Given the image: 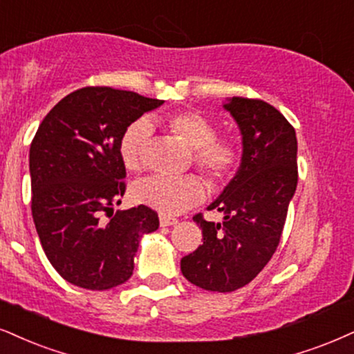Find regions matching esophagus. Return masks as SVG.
I'll return each instance as SVG.
<instances>
[{
  "instance_id": "34e87169",
  "label": "esophagus",
  "mask_w": 354,
  "mask_h": 354,
  "mask_svg": "<svg viewBox=\"0 0 354 354\" xmlns=\"http://www.w3.org/2000/svg\"><path fill=\"white\" fill-rule=\"evenodd\" d=\"M159 223L162 228H165V226H172V225H177L178 220L177 218H170V216H165V215H160L159 218Z\"/></svg>"
}]
</instances>
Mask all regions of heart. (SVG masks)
<instances>
[{
  "instance_id": "obj_1",
  "label": "heart",
  "mask_w": 354,
  "mask_h": 354,
  "mask_svg": "<svg viewBox=\"0 0 354 354\" xmlns=\"http://www.w3.org/2000/svg\"><path fill=\"white\" fill-rule=\"evenodd\" d=\"M167 123L174 134L194 147V162L207 177L208 184L213 189L228 184L241 159L238 142L230 138H216V124L198 111H176L169 115ZM151 134L152 126L147 120L134 121L124 129L118 152L121 162L131 172L144 169ZM133 197L164 215H177L202 202L205 184L198 176L151 177L134 187Z\"/></svg>"
}]
</instances>
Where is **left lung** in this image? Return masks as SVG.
Instances as JSON below:
<instances>
[{"label": "left lung", "mask_w": 354, "mask_h": 354, "mask_svg": "<svg viewBox=\"0 0 354 354\" xmlns=\"http://www.w3.org/2000/svg\"><path fill=\"white\" fill-rule=\"evenodd\" d=\"M225 110L243 136L236 176L208 210L223 215L221 223L194 221L203 244L184 256L187 281L212 292H233L250 283L276 252L287 208L297 189V138L289 121L263 100L228 98Z\"/></svg>", "instance_id": "1"}]
</instances>
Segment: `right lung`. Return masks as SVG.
I'll use <instances>...</instances> for the list:
<instances>
[{"label": "right lung", "mask_w": 354, "mask_h": 354, "mask_svg": "<svg viewBox=\"0 0 354 354\" xmlns=\"http://www.w3.org/2000/svg\"><path fill=\"white\" fill-rule=\"evenodd\" d=\"M164 102L110 86H85L44 118L29 151L32 218L47 259L73 286L106 290L133 276L141 236L159 228L146 205L118 210L126 169L124 129ZM110 211L111 220L102 218Z\"/></svg>", "instance_id": "1"}]
</instances>
